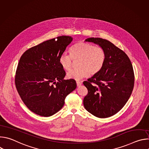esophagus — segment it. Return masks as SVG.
<instances>
[{
  "label": "esophagus",
  "mask_w": 149,
  "mask_h": 149,
  "mask_svg": "<svg viewBox=\"0 0 149 149\" xmlns=\"http://www.w3.org/2000/svg\"><path fill=\"white\" fill-rule=\"evenodd\" d=\"M77 85L78 87L81 86V85H82V82H81V81H77Z\"/></svg>",
  "instance_id": "esophagus-1"
}]
</instances>
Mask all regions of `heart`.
Returning <instances> with one entry per match:
<instances>
[{"label": "heart", "instance_id": "heart-1", "mask_svg": "<svg viewBox=\"0 0 149 149\" xmlns=\"http://www.w3.org/2000/svg\"><path fill=\"white\" fill-rule=\"evenodd\" d=\"M71 56L74 60L79 59L77 69L71 70L67 74L68 79L79 80L90 75H94L103 68L106 55L104 50L86 42H79L71 50ZM72 57L67 53H63L59 57V62L61 67L69 71L72 67Z\"/></svg>", "mask_w": 149, "mask_h": 149}]
</instances>
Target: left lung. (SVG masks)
<instances>
[{
	"mask_svg": "<svg viewBox=\"0 0 149 149\" xmlns=\"http://www.w3.org/2000/svg\"><path fill=\"white\" fill-rule=\"evenodd\" d=\"M85 41L98 45L106 58L102 70L83 82L88 90L84 106L95 117H109L124 107L132 94L134 82L133 66L126 54L109 40L90 38Z\"/></svg>",
	"mask_w": 149,
	"mask_h": 149,
	"instance_id": "obj_1",
	"label": "left lung"
}]
</instances>
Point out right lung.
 Segmentation results:
<instances>
[{
    "label": "right lung",
    "mask_w": 149,
    "mask_h": 149,
    "mask_svg": "<svg viewBox=\"0 0 149 149\" xmlns=\"http://www.w3.org/2000/svg\"><path fill=\"white\" fill-rule=\"evenodd\" d=\"M72 40L69 36L47 40L20 57L16 87L26 107L38 115L49 117L56 113L64 105L66 97L77 87L74 79H63L65 72L59 62Z\"/></svg>",
    "instance_id": "right-lung-1"
}]
</instances>
